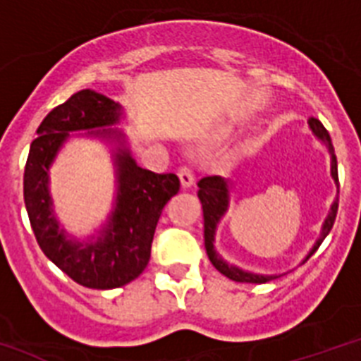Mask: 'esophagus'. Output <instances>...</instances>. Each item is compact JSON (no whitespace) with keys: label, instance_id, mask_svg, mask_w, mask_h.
<instances>
[{"label":"esophagus","instance_id":"esophagus-1","mask_svg":"<svg viewBox=\"0 0 361 361\" xmlns=\"http://www.w3.org/2000/svg\"><path fill=\"white\" fill-rule=\"evenodd\" d=\"M178 178H180V184L184 188H190L195 180V173H193V169L190 166H183V168L178 169Z\"/></svg>","mask_w":361,"mask_h":361}]
</instances>
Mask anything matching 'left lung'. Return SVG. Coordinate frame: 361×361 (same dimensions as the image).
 I'll use <instances>...</instances> for the list:
<instances>
[{
	"instance_id": "1",
	"label": "left lung",
	"mask_w": 361,
	"mask_h": 361,
	"mask_svg": "<svg viewBox=\"0 0 361 361\" xmlns=\"http://www.w3.org/2000/svg\"><path fill=\"white\" fill-rule=\"evenodd\" d=\"M310 123V129L314 130V134L321 142H324V145L329 147V153H330V175L332 178L336 180L338 184V160H336V154H334V145H332V140H330V134L329 130L324 129L323 123L319 120H315V118H310L308 120ZM199 186V199H201V204H202V217H204V247H207V255L210 258V262L214 264L221 275H225L227 279L231 281H236V282H251V284H264V282H269L273 279H276V275H256V273H249V271H243L236 266H231L227 262L223 260L221 256L217 255L216 247H214V236H216V227L219 219L225 216L228 208V190H231V184H228L227 178L223 177H217V175H212V177H202L201 180L197 183ZM336 214H338V197H336L334 204L330 208L329 216L324 219L323 223V231H321V236L319 240L315 241V245L312 247V251L308 252L306 256V260H308L310 256L314 255L319 245L323 243V240L326 238L332 227H334V221H336ZM305 260V262H306Z\"/></svg>"
}]
</instances>
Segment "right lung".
<instances>
[{
  "mask_svg": "<svg viewBox=\"0 0 361 361\" xmlns=\"http://www.w3.org/2000/svg\"><path fill=\"white\" fill-rule=\"evenodd\" d=\"M121 118L120 103L90 88L77 92L44 118L23 173V201L38 245L71 281L92 290L129 284L147 267L160 214L180 188L175 173H153L134 162L123 145V133L109 129ZM75 130H88L92 135L121 144L115 154L118 175L115 210L98 238L90 242L71 240L58 228L47 190L49 166Z\"/></svg>",
  "mask_w": 361,
  "mask_h": 361,
  "instance_id": "add662e5",
  "label": "right lung"
}]
</instances>
